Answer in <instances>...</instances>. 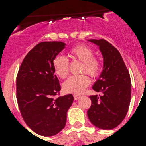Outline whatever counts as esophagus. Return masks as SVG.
<instances>
[{
	"mask_svg": "<svg viewBox=\"0 0 146 146\" xmlns=\"http://www.w3.org/2000/svg\"><path fill=\"white\" fill-rule=\"evenodd\" d=\"M80 98V95H77V94H74V100H77Z\"/></svg>",
	"mask_w": 146,
	"mask_h": 146,
	"instance_id": "34e87169",
	"label": "esophagus"
}]
</instances>
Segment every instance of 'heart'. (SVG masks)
Returning a JSON list of instances; mask_svg holds the SVG:
<instances>
[{"mask_svg": "<svg viewBox=\"0 0 146 146\" xmlns=\"http://www.w3.org/2000/svg\"><path fill=\"white\" fill-rule=\"evenodd\" d=\"M69 57L72 61L82 62L80 72H86L93 78L98 77L102 71V63L99 58L94 57V50L86 44H78L71 49ZM54 72L60 78L65 79L69 72V62L66 58L58 55L52 60ZM90 79L86 74L72 76L63 84L66 93L79 94L85 91L90 84Z\"/></svg>", "mask_w": 146, "mask_h": 146, "instance_id": "heart-1", "label": "heart"}]
</instances>
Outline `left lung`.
<instances>
[{"instance_id": "1", "label": "left lung", "mask_w": 146, "mask_h": 146, "mask_svg": "<svg viewBox=\"0 0 146 146\" xmlns=\"http://www.w3.org/2000/svg\"><path fill=\"white\" fill-rule=\"evenodd\" d=\"M99 47L103 56V71L93 86L101 95L90 96L88 117L102 129H113L123 121L131 100V78L121 54L104 39H90Z\"/></svg>"}]
</instances>
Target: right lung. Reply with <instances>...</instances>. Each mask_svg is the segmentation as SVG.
<instances>
[{
	"label": "right lung",
	"mask_w": 146,
	"mask_h": 146,
	"mask_svg": "<svg viewBox=\"0 0 146 146\" xmlns=\"http://www.w3.org/2000/svg\"><path fill=\"white\" fill-rule=\"evenodd\" d=\"M65 45L61 42L36 45L23 59L17 76V100L22 117L42 136H53L64 128L74 100L72 94L56 96L60 86L54 74L52 60Z\"/></svg>",
	"instance_id": "1"
}]
</instances>
